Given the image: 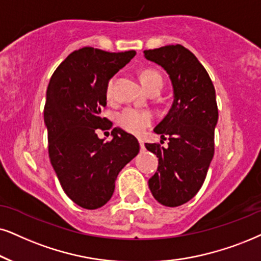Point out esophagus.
Listing matches in <instances>:
<instances>
[{
    "instance_id": "1",
    "label": "esophagus",
    "mask_w": 261,
    "mask_h": 261,
    "mask_svg": "<svg viewBox=\"0 0 261 261\" xmlns=\"http://www.w3.org/2000/svg\"><path fill=\"white\" fill-rule=\"evenodd\" d=\"M138 142H140V147H141V150L143 151L144 149H146V147H144V142H143V140H141V138H140V140H138Z\"/></svg>"
}]
</instances>
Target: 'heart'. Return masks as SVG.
<instances>
[{
  "label": "heart",
  "instance_id": "b5f03b06",
  "mask_svg": "<svg viewBox=\"0 0 261 261\" xmlns=\"http://www.w3.org/2000/svg\"><path fill=\"white\" fill-rule=\"evenodd\" d=\"M141 83L143 87L148 89L153 84L161 83L163 84V77L158 71L147 68L143 70L140 74ZM112 89H113V79L110 81L106 88V95L108 97L112 95ZM151 123V115L148 112L138 111L135 108H125L118 115V124L120 125L124 130L128 131L131 134H141L148 125Z\"/></svg>",
  "mask_w": 261,
  "mask_h": 261
}]
</instances>
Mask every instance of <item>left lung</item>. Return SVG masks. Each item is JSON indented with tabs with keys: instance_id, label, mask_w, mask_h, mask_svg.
I'll return each mask as SVG.
<instances>
[{
	"instance_id": "1",
	"label": "left lung",
	"mask_w": 261,
	"mask_h": 261,
	"mask_svg": "<svg viewBox=\"0 0 261 261\" xmlns=\"http://www.w3.org/2000/svg\"><path fill=\"white\" fill-rule=\"evenodd\" d=\"M169 74L173 102L154 128L167 148L146 143L159 158L148 186L158 202L177 207L188 202L202 187L214 154V128L218 123L216 90L195 55L183 45H165L143 51Z\"/></svg>"
}]
</instances>
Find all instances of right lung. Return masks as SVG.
I'll use <instances>...</instances> for the list:
<instances>
[{
  "mask_svg": "<svg viewBox=\"0 0 261 261\" xmlns=\"http://www.w3.org/2000/svg\"><path fill=\"white\" fill-rule=\"evenodd\" d=\"M135 55V50L84 47L71 53L49 82L44 106L49 158L66 195L83 208H100L110 201L118 174L140 151L137 138L120 127L112 130L110 142L96 133L112 127L101 117L108 82Z\"/></svg>",
  "mask_w": 261,
  "mask_h": 261,
  "instance_id": "obj_1",
  "label": "right lung"
}]
</instances>
